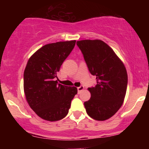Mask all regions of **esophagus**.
I'll return each mask as SVG.
<instances>
[{
  "label": "esophagus",
  "mask_w": 149,
  "mask_h": 149,
  "mask_svg": "<svg viewBox=\"0 0 149 149\" xmlns=\"http://www.w3.org/2000/svg\"><path fill=\"white\" fill-rule=\"evenodd\" d=\"M83 90H84V87L82 86V85H81V86L78 87V93L80 94V93H81V92L83 91Z\"/></svg>",
  "instance_id": "obj_1"
}]
</instances>
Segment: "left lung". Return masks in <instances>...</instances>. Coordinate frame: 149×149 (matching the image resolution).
Here are the masks:
<instances>
[{
    "label": "left lung",
    "mask_w": 149,
    "mask_h": 149,
    "mask_svg": "<svg viewBox=\"0 0 149 149\" xmlns=\"http://www.w3.org/2000/svg\"><path fill=\"white\" fill-rule=\"evenodd\" d=\"M97 85L88 90L91 97L84 103L87 113L96 120L111 118L123 105L127 86L125 66L111 47L101 40L77 41Z\"/></svg>",
    "instance_id": "left-lung-1"
}]
</instances>
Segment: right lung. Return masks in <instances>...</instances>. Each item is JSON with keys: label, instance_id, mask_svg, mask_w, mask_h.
Masks as SVG:
<instances>
[{"label": "right lung", "instance_id": "1", "mask_svg": "<svg viewBox=\"0 0 149 149\" xmlns=\"http://www.w3.org/2000/svg\"><path fill=\"white\" fill-rule=\"evenodd\" d=\"M76 40L49 43L38 49L27 61L24 91L29 107L42 119L57 121L69 113L76 87L57 84V73L71 53Z\"/></svg>", "mask_w": 149, "mask_h": 149}]
</instances>
